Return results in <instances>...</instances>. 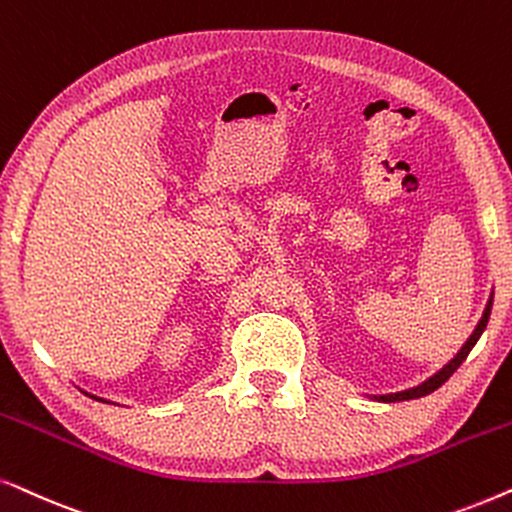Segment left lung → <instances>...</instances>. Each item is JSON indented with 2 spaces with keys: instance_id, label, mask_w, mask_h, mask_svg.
<instances>
[{
  "instance_id": "1",
  "label": "left lung",
  "mask_w": 512,
  "mask_h": 512,
  "mask_svg": "<svg viewBox=\"0 0 512 512\" xmlns=\"http://www.w3.org/2000/svg\"><path fill=\"white\" fill-rule=\"evenodd\" d=\"M492 302H494V295L489 297V302H487V306H485V313H482V318H480V323L475 325V330H473V335H470L468 339H466V344L461 346V351L456 353V356L449 360V363L442 367V370H438L433 374V377H428L426 381H421L419 386H414V388H405V391H398V393H386V395H372L374 400H379V403H400V400H414V398H424V395H428V393H433L435 388H440L442 384H445V381L452 377V374L456 372V367H459L463 360L468 358V353H470V349H473L475 344H478V339H480V335L482 332H485V327H487V320H489V313H492Z\"/></svg>"
}]
</instances>
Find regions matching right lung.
Returning a JSON list of instances; mask_svg holds the SVG:
<instances>
[{"mask_svg":"<svg viewBox=\"0 0 512 512\" xmlns=\"http://www.w3.org/2000/svg\"><path fill=\"white\" fill-rule=\"evenodd\" d=\"M91 398H95V395H91ZM95 400H100V403H107V400H102V398H95Z\"/></svg>","mask_w":512,"mask_h":512,"instance_id":"obj_1","label":"right lung"}]
</instances>
